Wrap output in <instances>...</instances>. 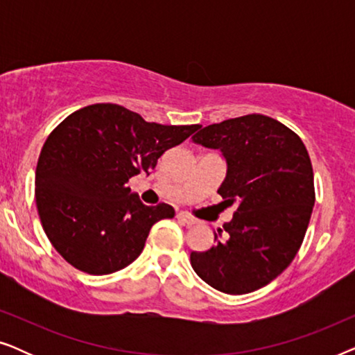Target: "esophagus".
Returning <instances> with one entry per match:
<instances>
[{
  "label": "esophagus",
  "instance_id": "1",
  "mask_svg": "<svg viewBox=\"0 0 355 355\" xmlns=\"http://www.w3.org/2000/svg\"><path fill=\"white\" fill-rule=\"evenodd\" d=\"M176 218L181 223H184V225H187V226H192V225H196V220H193V218H191L189 215H186V213H178L176 215Z\"/></svg>",
  "mask_w": 355,
  "mask_h": 355
}]
</instances>
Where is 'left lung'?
I'll return each mask as SVG.
<instances>
[{"instance_id": "left-lung-1", "label": "left lung", "mask_w": 355, "mask_h": 355, "mask_svg": "<svg viewBox=\"0 0 355 355\" xmlns=\"http://www.w3.org/2000/svg\"><path fill=\"white\" fill-rule=\"evenodd\" d=\"M192 140L220 150L226 178L218 193L236 211L216 244L192 252L196 273L221 293L247 294L288 268L302 245L315 203L313 169L300 137L279 121L247 114L198 128Z\"/></svg>"}]
</instances>
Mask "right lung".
I'll use <instances>...</instances> for the list:
<instances>
[{
    "label": "right lung",
    "instance_id": "add662e5",
    "mask_svg": "<svg viewBox=\"0 0 355 355\" xmlns=\"http://www.w3.org/2000/svg\"><path fill=\"white\" fill-rule=\"evenodd\" d=\"M198 128L147 123L113 103L67 116L48 135L35 171L38 216L58 254L89 275L132 263L152 226L173 218L174 208L144 205L129 179L150 174L166 150Z\"/></svg>",
    "mask_w": 355,
    "mask_h": 355
}]
</instances>
